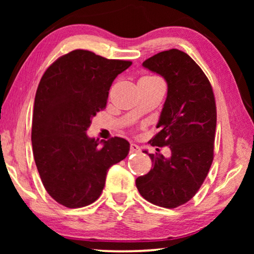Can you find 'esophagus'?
Instances as JSON below:
<instances>
[{"label": "esophagus", "instance_id": "1", "mask_svg": "<svg viewBox=\"0 0 254 254\" xmlns=\"http://www.w3.org/2000/svg\"><path fill=\"white\" fill-rule=\"evenodd\" d=\"M138 151H140V147H138L137 144L131 143L130 144V152H138Z\"/></svg>", "mask_w": 254, "mask_h": 254}]
</instances>
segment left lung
Here are the masks:
<instances>
[{
    "mask_svg": "<svg viewBox=\"0 0 254 254\" xmlns=\"http://www.w3.org/2000/svg\"><path fill=\"white\" fill-rule=\"evenodd\" d=\"M144 68L164 77L168 96L151 145H168L171 156L149 154L152 169L136 178L138 192L164 208L186 203L202 185L214 158L216 105L214 92L199 65L184 52L169 50L149 58ZM148 154L147 150H144Z\"/></svg>",
    "mask_w": 254,
    "mask_h": 254,
    "instance_id": "left-lung-1",
    "label": "left lung"
}]
</instances>
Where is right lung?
Instances as JSON below:
<instances>
[{
    "instance_id": "add662e5",
    "label": "right lung",
    "mask_w": 254,
    "mask_h": 254,
    "mask_svg": "<svg viewBox=\"0 0 254 254\" xmlns=\"http://www.w3.org/2000/svg\"><path fill=\"white\" fill-rule=\"evenodd\" d=\"M130 64L75 50L53 62L40 79L31 134L33 157L45 190L62 206L95 202L109 169L129 152L125 138L99 142L86 130L105 109L114 79Z\"/></svg>"
}]
</instances>
